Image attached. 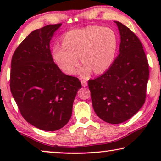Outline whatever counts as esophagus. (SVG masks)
<instances>
[{
  "instance_id": "1",
  "label": "esophagus",
  "mask_w": 161,
  "mask_h": 161,
  "mask_svg": "<svg viewBox=\"0 0 161 161\" xmlns=\"http://www.w3.org/2000/svg\"><path fill=\"white\" fill-rule=\"evenodd\" d=\"M81 85H82V86H86L87 85V82L85 80H81Z\"/></svg>"
}]
</instances>
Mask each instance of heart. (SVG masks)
<instances>
[{
	"instance_id": "b5f03b06",
	"label": "heart",
	"mask_w": 161,
	"mask_h": 161,
	"mask_svg": "<svg viewBox=\"0 0 161 161\" xmlns=\"http://www.w3.org/2000/svg\"><path fill=\"white\" fill-rule=\"evenodd\" d=\"M118 39L112 29L88 26L67 32L62 37V45H55L52 54L62 72L75 74L80 59L83 62L78 73L86 77L94 71L97 74L108 70L115 59Z\"/></svg>"
}]
</instances>
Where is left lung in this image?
Returning <instances> with one entry per match:
<instances>
[{"label": "left lung", "mask_w": 161, "mask_h": 161, "mask_svg": "<svg viewBox=\"0 0 161 161\" xmlns=\"http://www.w3.org/2000/svg\"><path fill=\"white\" fill-rule=\"evenodd\" d=\"M121 42L119 54L100 77L88 81L92 106L107 123L121 124L131 118L146 100L148 62L138 37L118 21Z\"/></svg>", "instance_id": "obj_1"}]
</instances>
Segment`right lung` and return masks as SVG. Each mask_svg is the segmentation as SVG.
Listing matches in <instances>:
<instances>
[{"mask_svg": "<svg viewBox=\"0 0 161 161\" xmlns=\"http://www.w3.org/2000/svg\"><path fill=\"white\" fill-rule=\"evenodd\" d=\"M61 25H48L31 32L11 61L10 91L21 115L32 126L47 131L68 123L81 88L79 79L64 74L51 54L50 40Z\"/></svg>", "mask_w": 161, "mask_h": 161, "instance_id": "obj_1", "label": "right lung"}]
</instances>
